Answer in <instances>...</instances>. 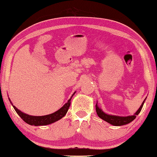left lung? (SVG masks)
Masks as SVG:
<instances>
[{"label": "left lung", "mask_w": 157, "mask_h": 157, "mask_svg": "<svg viewBox=\"0 0 157 157\" xmlns=\"http://www.w3.org/2000/svg\"><path fill=\"white\" fill-rule=\"evenodd\" d=\"M145 101V100H144ZM144 101L142 103L141 106L140 108H139V110L136 111V113L135 115L132 116H128V117H119V116H114V115H107V114L104 113L103 111H102L100 108H99L98 105L96 104L95 108H96V112L98 115L100 117L101 119H103V120L107 121L108 123L113 125V126H123V125H126L130 123L131 121H132L134 119L136 118V115H139V113L141 112L142 109V107L144 106Z\"/></svg>", "instance_id": "left-lung-1"}]
</instances>
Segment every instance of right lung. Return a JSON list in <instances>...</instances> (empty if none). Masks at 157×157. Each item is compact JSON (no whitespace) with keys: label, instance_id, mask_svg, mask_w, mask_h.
I'll return each mask as SVG.
<instances>
[{"label":"right lung","instance_id":"1","mask_svg":"<svg viewBox=\"0 0 157 157\" xmlns=\"http://www.w3.org/2000/svg\"><path fill=\"white\" fill-rule=\"evenodd\" d=\"M75 93V92L71 97V98L69 99L67 103L65 104L60 109L48 115L38 117L31 116L21 112V111L19 110L18 108H16L15 106H13V104L12 106L14 109H15L16 112L18 114V115L21 117L22 120L25 122H26L27 124L31 125V126H33V125H34V126H45V125H49L50 124H52L54 123V122L58 121L59 119H60L66 115L71 105V98H72V97L74 95Z\"/></svg>","mask_w":157,"mask_h":157}]
</instances>
